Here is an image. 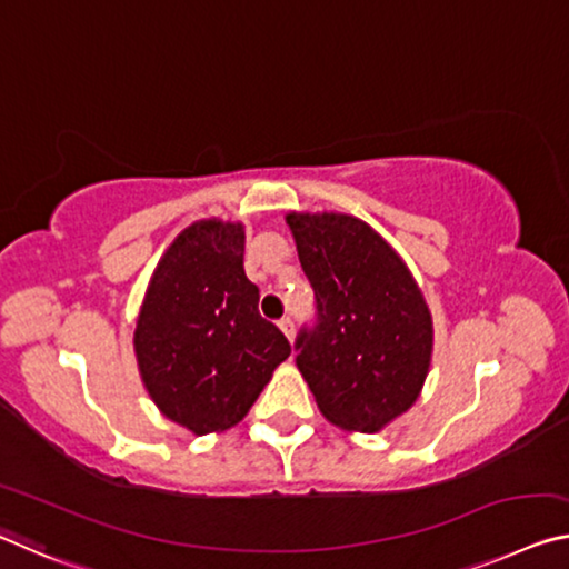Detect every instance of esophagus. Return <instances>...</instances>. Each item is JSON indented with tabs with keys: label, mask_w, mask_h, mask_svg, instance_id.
I'll return each instance as SVG.
<instances>
[{
	"label": "esophagus",
	"mask_w": 569,
	"mask_h": 569,
	"mask_svg": "<svg viewBox=\"0 0 569 569\" xmlns=\"http://www.w3.org/2000/svg\"><path fill=\"white\" fill-rule=\"evenodd\" d=\"M278 327H281V331L286 333V339L288 341H293V337H296V329H293V319H281V321H278Z\"/></svg>",
	"instance_id": "obj_1"
}]
</instances>
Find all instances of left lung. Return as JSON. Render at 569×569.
<instances>
[{
  "mask_svg": "<svg viewBox=\"0 0 569 569\" xmlns=\"http://www.w3.org/2000/svg\"><path fill=\"white\" fill-rule=\"evenodd\" d=\"M317 293L319 323L296 341V367L331 426L380 432L420 398L432 317L418 281L372 224L345 212H288Z\"/></svg>",
  "mask_w": 569,
  "mask_h": 569,
  "instance_id": "obj_1",
  "label": "left lung"
}]
</instances>
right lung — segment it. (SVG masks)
<instances>
[{
    "mask_svg": "<svg viewBox=\"0 0 569 569\" xmlns=\"http://www.w3.org/2000/svg\"><path fill=\"white\" fill-rule=\"evenodd\" d=\"M246 224L207 218L171 240L143 293L133 355L159 412L194 436L246 418L291 345L258 311Z\"/></svg>",
    "mask_w": 569,
    "mask_h": 569,
    "instance_id": "obj_1",
    "label": "right lung"
}]
</instances>
